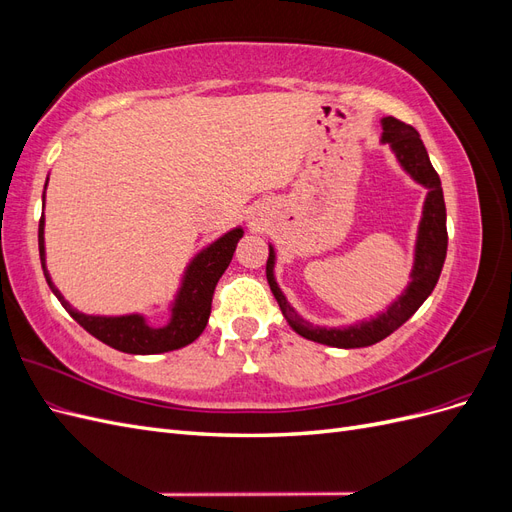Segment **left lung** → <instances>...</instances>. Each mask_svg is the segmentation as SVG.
Returning <instances> with one entry per match:
<instances>
[{
	"instance_id": "obj_1",
	"label": "left lung",
	"mask_w": 512,
	"mask_h": 512,
	"mask_svg": "<svg viewBox=\"0 0 512 512\" xmlns=\"http://www.w3.org/2000/svg\"><path fill=\"white\" fill-rule=\"evenodd\" d=\"M382 143L391 145L399 164L404 166L406 173L429 190L423 207V218L418 224V237H416V250H414V267H412V282L408 288L399 294L397 301L386 307V312L378 314V318H371L365 322H356L352 327L342 329H327V327H314L312 322L303 320L290 303L286 301L284 292L275 282L273 267H275V252L273 245H269V260H267V280L271 286L273 297L280 303L282 314L286 322L297 331L301 337L312 339V342L333 346V348H365L371 344H378L380 339L389 337L397 331L418 307L425 303V299L436 288L438 277L444 267L446 258V207H444V194L442 183L431 166L427 149L421 141L418 132L408 126V123L399 121L395 117L382 119Z\"/></svg>"
}]
</instances>
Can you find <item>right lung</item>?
Returning <instances> with one entry per match:
<instances>
[{
	"label": "right lung",
	"instance_id": "right-lung-1",
	"mask_svg": "<svg viewBox=\"0 0 512 512\" xmlns=\"http://www.w3.org/2000/svg\"><path fill=\"white\" fill-rule=\"evenodd\" d=\"M49 183V177H46ZM46 188V185H44ZM44 203V194H42ZM243 237V228H235L226 232L224 237L213 241L203 252L196 254L194 260L185 269L181 280V288L170 307V320L164 327H151L145 316L128 314V316H89L81 314L61 297V292L53 286L51 275L46 271L44 258V215L38 226V247L40 262L46 277V284L53 290L59 303L66 307V312L81 324V327L100 339L102 344L128 354H160L179 350L192 344L194 339L205 331L207 320L211 314V299L215 286H218L222 273L228 269L232 254L237 250V243Z\"/></svg>",
	"mask_w": 512,
	"mask_h": 512
}]
</instances>
